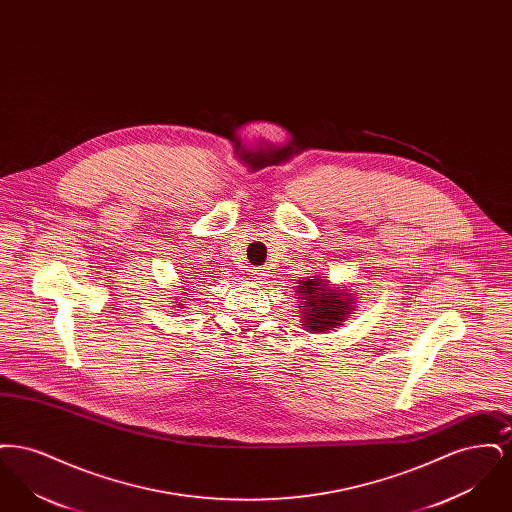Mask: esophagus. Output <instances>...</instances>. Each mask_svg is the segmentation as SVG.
<instances>
[{
    "label": "esophagus",
    "mask_w": 512,
    "mask_h": 512,
    "mask_svg": "<svg viewBox=\"0 0 512 512\" xmlns=\"http://www.w3.org/2000/svg\"><path fill=\"white\" fill-rule=\"evenodd\" d=\"M253 274H255V280H265L268 276V268L267 267H257L253 270Z\"/></svg>",
    "instance_id": "obj_1"
}]
</instances>
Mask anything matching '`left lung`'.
Listing matches in <instances>:
<instances>
[{
    "mask_svg": "<svg viewBox=\"0 0 512 512\" xmlns=\"http://www.w3.org/2000/svg\"><path fill=\"white\" fill-rule=\"evenodd\" d=\"M297 295L303 326L313 334L338 328L355 307L353 295L343 290H334L330 282L317 276L299 280Z\"/></svg>",
    "mask_w": 512,
    "mask_h": 512,
    "instance_id": "left-lung-1",
    "label": "left lung"
}]
</instances>
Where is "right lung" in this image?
<instances>
[{"label": "right lung", "mask_w": 512, "mask_h": 512, "mask_svg": "<svg viewBox=\"0 0 512 512\" xmlns=\"http://www.w3.org/2000/svg\"><path fill=\"white\" fill-rule=\"evenodd\" d=\"M188 295H190V293H188Z\"/></svg>", "instance_id": "1"}]
</instances>
